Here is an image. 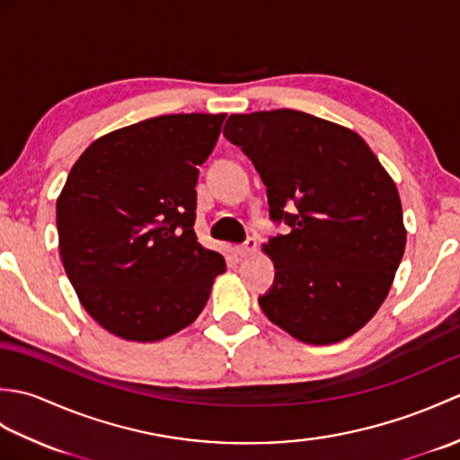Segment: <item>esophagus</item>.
Wrapping results in <instances>:
<instances>
[{
	"instance_id": "34e87169",
	"label": "esophagus",
	"mask_w": 460,
	"mask_h": 460,
	"mask_svg": "<svg viewBox=\"0 0 460 460\" xmlns=\"http://www.w3.org/2000/svg\"><path fill=\"white\" fill-rule=\"evenodd\" d=\"M255 251H257V241L252 239V237H249L245 243H241V245H237V252H239L241 257H251Z\"/></svg>"
}]
</instances>
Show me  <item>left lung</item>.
<instances>
[{"mask_svg": "<svg viewBox=\"0 0 460 460\" xmlns=\"http://www.w3.org/2000/svg\"><path fill=\"white\" fill-rule=\"evenodd\" d=\"M225 138L267 185L272 223L288 225L265 251L270 322L305 344H334L366 326L385 300L405 251L394 180L354 130L280 109L231 114Z\"/></svg>", "mask_w": 460, "mask_h": 460, "instance_id": "1", "label": "left lung"}]
</instances>
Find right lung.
I'll list each match as a JSON object with an SVG mask.
<instances>
[{"label":"right lung","instance_id":"1","mask_svg":"<svg viewBox=\"0 0 460 460\" xmlns=\"http://www.w3.org/2000/svg\"><path fill=\"white\" fill-rule=\"evenodd\" d=\"M225 114H165L93 142L57 201L58 251L84 310L132 341L190 326L225 259L195 235L199 170Z\"/></svg>","mask_w":460,"mask_h":460}]
</instances>
